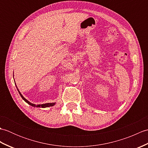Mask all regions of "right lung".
<instances>
[{"label":"right lung","instance_id":"obj_1","mask_svg":"<svg viewBox=\"0 0 148 148\" xmlns=\"http://www.w3.org/2000/svg\"><path fill=\"white\" fill-rule=\"evenodd\" d=\"M14 82H15V81H14ZM15 84H16V83H15ZM16 88H17V90H18V92H19V93H20V96H21V97L22 98V99H23L25 102H26L28 104H29L30 106H32V107H35V108H49V107H51V106H55V104H56V102H52V103H42V104H37V105H36V104H34V103H31V102H30L29 100H27L25 98V97L22 95V94L20 93V91H19V90H18V87H17V86H16Z\"/></svg>","mask_w":148,"mask_h":148}]
</instances>
